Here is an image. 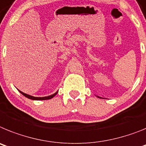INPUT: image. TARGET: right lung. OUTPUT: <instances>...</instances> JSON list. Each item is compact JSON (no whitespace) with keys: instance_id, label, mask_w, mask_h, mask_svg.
Listing matches in <instances>:
<instances>
[{"instance_id":"1","label":"right lung","mask_w":146,"mask_h":146,"mask_svg":"<svg viewBox=\"0 0 146 146\" xmlns=\"http://www.w3.org/2000/svg\"><path fill=\"white\" fill-rule=\"evenodd\" d=\"M19 91H20V90H19ZM20 92L21 93V94L23 95L25 97L29 98V99H31V100H48V99H50V98H52L53 97H54L57 94L58 92H55L54 94L51 95V96H45V97H34V96H29V95H28V94H26V93H24V92H21V91H20Z\"/></svg>"}]
</instances>
